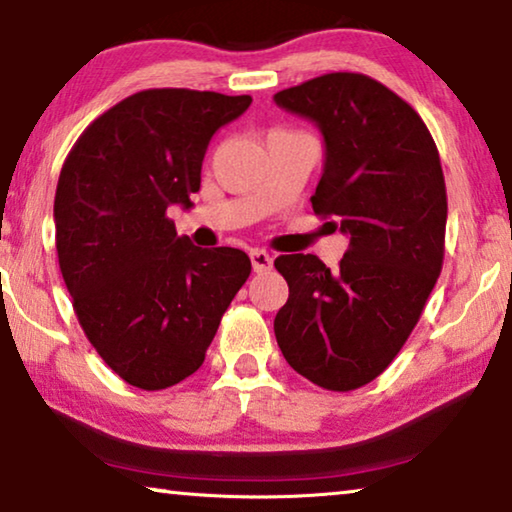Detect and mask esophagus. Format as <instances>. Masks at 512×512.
<instances>
[{
  "instance_id": "esophagus-1",
  "label": "esophagus",
  "mask_w": 512,
  "mask_h": 512,
  "mask_svg": "<svg viewBox=\"0 0 512 512\" xmlns=\"http://www.w3.org/2000/svg\"><path fill=\"white\" fill-rule=\"evenodd\" d=\"M250 262H253L255 273H266L271 271L273 257L269 253H264V250H253V253H250Z\"/></svg>"
}]
</instances>
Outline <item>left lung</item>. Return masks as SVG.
Instances as JSON below:
<instances>
[{"label":"left lung","instance_id":"1","mask_svg":"<svg viewBox=\"0 0 512 512\" xmlns=\"http://www.w3.org/2000/svg\"><path fill=\"white\" fill-rule=\"evenodd\" d=\"M315 121L324 172L312 211L349 236L340 269L280 255L289 299L273 322L285 361L326 391L379 377L418 324L444 264L446 183L418 112L363 73H326L273 96Z\"/></svg>","mask_w":512,"mask_h":512}]
</instances>
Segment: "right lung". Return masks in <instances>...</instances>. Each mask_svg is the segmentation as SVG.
Here are the masks:
<instances>
[{
    "instance_id": "add662e5",
    "label": "right lung",
    "mask_w": 512,
    "mask_h": 512,
    "mask_svg": "<svg viewBox=\"0 0 512 512\" xmlns=\"http://www.w3.org/2000/svg\"><path fill=\"white\" fill-rule=\"evenodd\" d=\"M250 96L147 89L91 121L61 167L57 257L91 345L126 384L163 391L204 363L250 276L236 248H197L167 218L193 207L202 160Z\"/></svg>"
}]
</instances>
